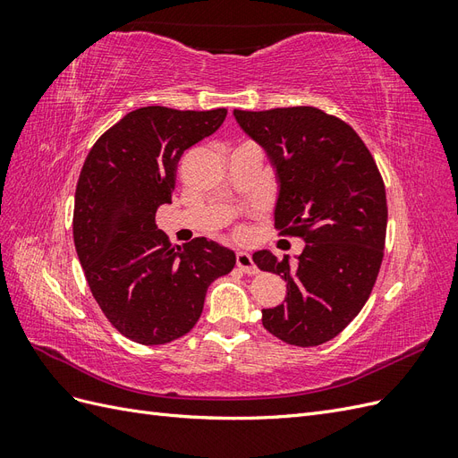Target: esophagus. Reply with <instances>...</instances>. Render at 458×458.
<instances>
[{
    "label": "esophagus",
    "instance_id": "obj_1",
    "mask_svg": "<svg viewBox=\"0 0 458 458\" xmlns=\"http://www.w3.org/2000/svg\"><path fill=\"white\" fill-rule=\"evenodd\" d=\"M237 267H239L241 271L248 273V275H254V273H258L256 263H254L252 256L248 254V252H237Z\"/></svg>",
    "mask_w": 458,
    "mask_h": 458
}]
</instances>
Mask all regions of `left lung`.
Returning a JSON list of instances; mask_svg holds the SVG:
<instances>
[{
  "mask_svg": "<svg viewBox=\"0 0 458 458\" xmlns=\"http://www.w3.org/2000/svg\"><path fill=\"white\" fill-rule=\"evenodd\" d=\"M233 114L279 177L276 229L306 242L296 266L267 250L252 256L286 281L284 303L261 310V323L290 345H321L353 321L377 283L387 225L378 165L350 123L321 108Z\"/></svg>",
  "mask_w": 458,
  "mask_h": 458,
  "instance_id": "obj_1",
  "label": "left lung"
}]
</instances>
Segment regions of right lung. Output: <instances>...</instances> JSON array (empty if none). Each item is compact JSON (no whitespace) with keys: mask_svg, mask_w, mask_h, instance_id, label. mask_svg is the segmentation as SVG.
Listing matches in <instances>:
<instances>
[{"mask_svg":"<svg viewBox=\"0 0 458 458\" xmlns=\"http://www.w3.org/2000/svg\"><path fill=\"white\" fill-rule=\"evenodd\" d=\"M225 116L227 108L131 110L95 141L80 172L76 252L101 311L137 344L187 335L208 286L237 261L229 248L204 237L174 246L155 221L158 206L172 202L179 158Z\"/></svg>","mask_w":458,"mask_h":458,"instance_id":"1","label":"right lung"}]
</instances>
